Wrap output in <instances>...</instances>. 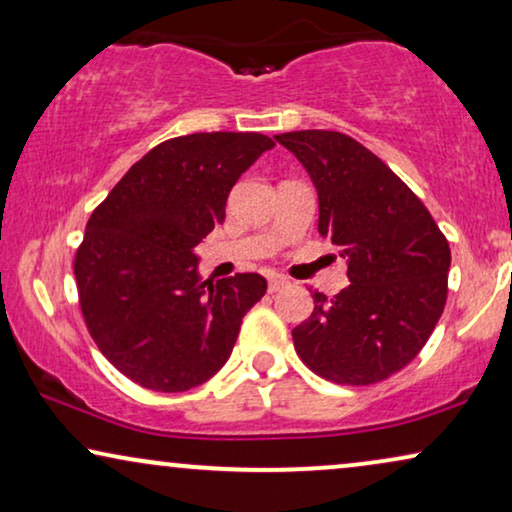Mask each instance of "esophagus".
Masks as SVG:
<instances>
[{
  "label": "esophagus",
  "mask_w": 512,
  "mask_h": 512,
  "mask_svg": "<svg viewBox=\"0 0 512 512\" xmlns=\"http://www.w3.org/2000/svg\"><path fill=\"white\" fill-rule=\"evenodd\" d=\"M284 286H289V279H286V277H270L268 291L270 293H277V291H282Z\"/></svg>",
  "instance_id": "34e87169"
}]
</instances>
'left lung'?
<instances>
[{
  "instance_id": "1",
  "label": "left lung",
  "mask_w": 512,
  "mask_h": 512,
  "mask_svg": "<svg viewBox=\"0 0 512 512\" xmlns=\"http://www.w3.org/2000/svg\"><path fill=\"white\" fill-rule=\"evenodd\" d=\"M310 174L319 235L347 258L349 286L314 293L293 328L303 363L324 380L375 384L426 345L447 300L450 244L424 202L356 139L333 130L275 135Z\"/></svg>"
}]
</instances>
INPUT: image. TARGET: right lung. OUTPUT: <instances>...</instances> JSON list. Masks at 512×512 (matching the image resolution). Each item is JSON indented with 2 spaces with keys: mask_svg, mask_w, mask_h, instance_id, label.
<instances>
[{
  "mask_svg": "<svg viewBox=\"0 0 512 512\" xmlns=\"http://www.w3.org/2000/svg\"><path fill=\"white\" fill-rule=\"evenodd\" d=\"M275 142L195 132L153 146L90 216L74 277L100 352L139 387L188 391L219 373L265 296L256 272L202 282L195 247L226 219L235 181Z\"/></svg>",
  "mask_w": 512,
  "mask_h": 512,
  "instance_id": "1",
  "label": "right lung"
}]
</instances>
